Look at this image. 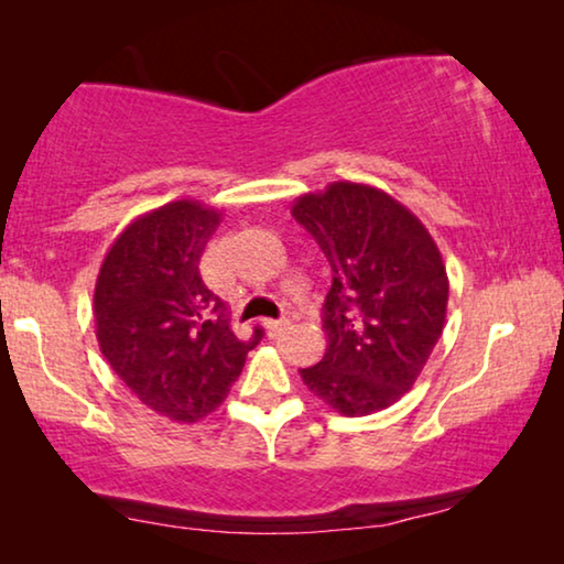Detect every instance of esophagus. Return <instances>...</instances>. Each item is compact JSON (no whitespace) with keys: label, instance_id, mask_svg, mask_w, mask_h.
Masks as SVG:
<instances>
[{"label":"esophagus","instance_id":"1","mask_svg":"<svg viewBox=\"0 0 564 564\" xmlns=\"http://www.w3.org/2000/svg\"><path fill=\"white\" fill-rule=\"evenodd\" d=\"M260 325L265 327L268 335H278V333H283V329L291 325V319H262Z\"/></svg>","mask_w":564,"mask_h":564}]
</instances>
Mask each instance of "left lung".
<instances>
[{"instance_id": "8db88e82", "label": "left lung", "mask_w": 564, "mask_h": 564, "mask_svg": "<svg viewBox=\"0 0 564 564\" xmlns=\"http://www.w3.org/2000/svg\"><path fill=\"white\" fill-rule=\"evenodd\" d=\"M291 214L333 268L325 356L299 373L343 415L384 410L410 392L444 333L448 275L438 245L400 200L350 180L299 195Z\"/></svg>"}]
</instances>
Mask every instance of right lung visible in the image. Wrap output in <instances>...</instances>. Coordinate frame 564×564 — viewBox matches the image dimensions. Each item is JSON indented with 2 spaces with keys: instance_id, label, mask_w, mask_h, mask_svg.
<instances>
[{
  "instance_id": "obj_1",
  "label": "right lung",
  "mask_w": 564,
  "mask_h": 564,
  "mask_svg": "<svg viewBox=\"0 0 564 564\" xmlns=\"http://www.w3.org/2000/svg\"><path fill=\"white\" fill-rule=\"evenodd\" d=\"M221 212L183 198L141 214L116 237L97 273L100 350L141 404L195 423L227 400L262 329L242 343L206 289L198 262Z\"/></svg>"
}]
</instances>
